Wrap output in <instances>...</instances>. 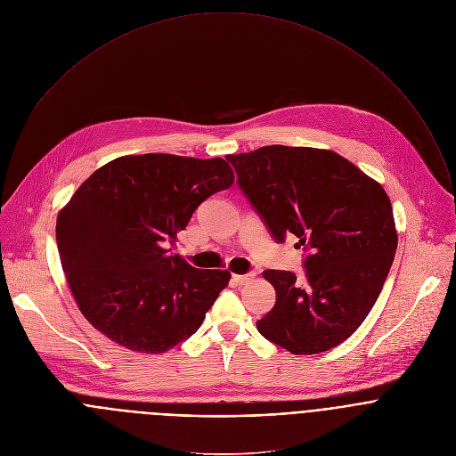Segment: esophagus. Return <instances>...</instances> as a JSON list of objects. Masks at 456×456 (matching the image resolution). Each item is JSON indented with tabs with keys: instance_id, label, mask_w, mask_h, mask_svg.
Segmentation results:
<instances>
[{
	"instance_id": "obj_1",
	"label": "esophagus",
	"mask_w": 456,
	"mask_h": 456,
	"mask_svg": "<svg viewBox=\"0 0 456 456\" xmlns=\"http://www.w3.org/2000/svg\"><path fill=\"white\" fill-rule=\"evenodd\" d=\"M253 278H255L253 273H249V274H233V276H232V280H233L237 285H246V283H249Z\"/></svg>"
}]
</instances>
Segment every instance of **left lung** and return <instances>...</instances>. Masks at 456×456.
<instances>
[{
	"label": "left lung",
	"mask_w": 456,
	"mask_h": 456,
	"mask_svg": "<svg viewBox=\"0 0 456 456\" xmlns=\"http://www.w3.org/2000/svg\"><path fill=\"white\" fill-rule=\"evenodd\" d=\"M237 183L271 235L312 253L305 278L264 271L276 303L258 331L294 354L328 351L363 322L390 271L397 233L383 187L330 150L264 146L228 155Z\"/></svg>",
	"instance_id": "1"
}]
</instances>
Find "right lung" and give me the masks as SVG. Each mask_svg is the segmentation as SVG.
Listing matches in <instances>:
<instances>
[{"label": "right lung", "mask_w": 456, "mask_h": 456, "mask_svg": "<svg viewBox=\"0 0 456 456\" xmlns=\"http://www.w3.org/2000/svg\"><path fill=\"white\" fill-rule=\"evenodd\" d=\"M232 183L223 159L166 153L126 155L94 171L57 217L62 269L84 317L137 353H164L196 333L232 274L196 269L169 246Z\"/></svg>", "instance_id": "right-lung-1"}]
</instances>
